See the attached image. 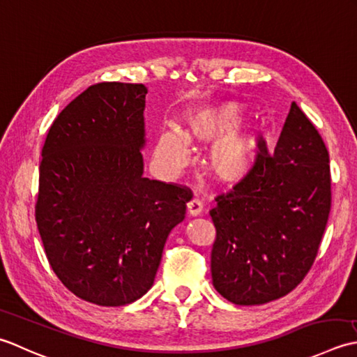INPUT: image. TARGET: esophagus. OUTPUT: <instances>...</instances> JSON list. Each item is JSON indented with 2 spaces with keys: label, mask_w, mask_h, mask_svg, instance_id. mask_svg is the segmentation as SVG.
Here are the masks:
<instances>
[{
  "label": "esophagus",
  "mask_w": 357,
  "mask_h": 357,
  "mask_svg": "<svg viewBox=\"0 0 357 357\" xmlns=\"http://www.w3.org/2000/svg\"><path fill=\"white\" fill-rule=\"evenodd\" d=\"M186 209H188V214H189V215H191V217H197V215L202 214V211H203L202 202L197 200V199H192L191 202L188 203Z\"/></svg>",
  "instance_id": "1"
}]
</instances>
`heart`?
Returning <instances> with one entry per match:
<instances>
[{
    "mask_svg": "<svg viewBox=\"0 0 357 357\" xmlns=\"http://www.w3.org/2000/svg\"><path fill=\"white\" fill-rule=\"evenodd\" d=\"M243 105L222 101L189 109L181 119V128L162 129L157 135L154 158L166 174H177L191 158L189 146L211 144L205 165L217 183L237 185L250 177L260 151V128L256 121L244 120Z\"/></svg>",
    "mask_w": 357,
    "mask_h": 357,
    "instance_id": "1",
    "label": "heart"
}]
</instances>
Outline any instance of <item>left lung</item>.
<instances>
[{
	"label": "left lung",
	"mask_w": 357,
	"mask_h": 357,
	"mask_svg": "<svg viewBox=\"0 0 357 357\" xmlns=\"http://www.w3.org/2000/svg\"><path fill=\"white\" fill-rule=\"evenodd\" d=\"M330 158L322 137L294 101L278 146L260 142L248 178L217 197L213 285L236 305L287 296L310 271L331 208Z\"/></svg>",
	"instance_id": "left-lung-1"
}]
</instances>
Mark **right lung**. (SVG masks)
Wrapping results in <instances>:
<instances>
[{"label":"right lung","mask_w":357,"mask_h":357,"mask_svg":"<svg viewBox=\"0 0 357 357\" xmlns=\"http://www.w3.org/2000/svg\"><path fill=\"white\" fill-rule=\"evenodd\" d=\"M144 84L98 83L49 129L35 219L50 266L79 299L121 307L148 293L188 188L143 176Z\"/></svg>","instance_id":"right-lung-1"}]
</instances>
